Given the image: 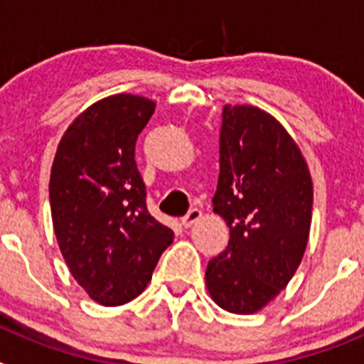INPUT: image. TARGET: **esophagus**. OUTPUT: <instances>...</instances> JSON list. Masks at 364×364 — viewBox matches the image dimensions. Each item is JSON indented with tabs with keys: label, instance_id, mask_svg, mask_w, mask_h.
Wrapping results in <instances>:
<instances>
[{
	"label": "esophagus",
	"instance_id": "34e87169",
	"mask_svg": "<svg viewBox=\"0 0 364 364\" xmlns=\"http://www.w3.org/2000/svg\"><path fill=\"white\" fill-rule=\"evenodd\" d=\"M202 217V211L198 210V208H191V210L188 211V215H186L184 218H182V226L184 228H191L195 222L198 220V218Z\"/></svg>",
	"mask_w": 364,
	"mask_h": 364
}]
</instances>
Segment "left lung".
I'll list each match as a JSON object with an SVG mask.
<instances>
[{
    "label": "left lung",
    "instance_id": "obj_1",
    "mask_svg": "<svg viewBox=\"0 0 364 364\" xmlns=\"http://www.w3.org/2000/svg\"><path fill=\"white\" fill-rule=\"evenodd\" d=\"M311 205V176L294 138L259 107L226 105L213 211L230 242L205 269L218 306L255 314L284 290L306 250Z\"/></svg>",
    "mask_w": 364,
    "mask_h": 364
}]
</instances>
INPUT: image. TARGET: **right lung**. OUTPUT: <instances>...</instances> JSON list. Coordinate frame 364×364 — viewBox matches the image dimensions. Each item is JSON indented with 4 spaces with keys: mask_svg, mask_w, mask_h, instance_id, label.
<instances>
[{
    "mask_svg": "<svg viewBox=\"0 0 364 364\" xmlns=\"http://www.w3.org/2000/svg\"><path fill=\"white\" fill-rule=\"evenodd\" d=\"M154 102L134 95L100 100L63 134L49 182L58 246L92 301L120 306L146 290L173 230L147 211L134 144Z\"/></svg>",
    "mask_w": 364,
    "mask_h": 364,
    "instance_id": "1",
    "label": "right lung"
}]
</instances>
